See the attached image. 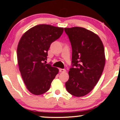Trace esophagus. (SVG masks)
Listing matches in <instances>:
<instances>
[{
    "label": "esophagus",
    "mask_w": 120,
    "mask_h": 120,
    "mask_svg": "<svg viewBox=\"0 0 120 120\" xmlns=\"http://www.w3.org/2000/svg\"><path fill=\"white\" fill-rule=\"evenodd\" d=\"M59 70H60V73H64V72L66 71V70L64 69H60Z\"/></svg>",
    "instance_id": "34e87169"
}]
</instances>
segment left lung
Returning a JSON list of instances; mask_svg holds the SVG:
<instances>
[{"instance_id": "8db88e82", "label": "left lung", "mask_w": 120, "mask_h": 120, "mask_svg": "<svg viewBox=\"0 0 120 120\" xmlns=\"http://www.w3.org/2000/svg\"><path fill=\"white\" fill-rule=\"evenodd\" d=\"M64 31L72 47L71 67L65 87L74 96H84L94 88L102 74L104 46L97 34L84 28H65Z\"/></svg>"}]
</instances>
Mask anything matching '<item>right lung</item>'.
<instances>
[{
	"instance_id": "right-lung-1",
	"label": "right lung",
	"mask_w": 120,
	"mask_h": 120,
	"mask_svg": "<svg viewBox=\"0 0 120 120\" xmlns=\"http://www.w3.org/2000/svg\"><path fill=\"white\" fill-rule=\"evenodd\" d=\"M63 30V28L39 24L27 30L19 40L17 50L19 70L32 94L46 92L58 73V68L44 62L47 60L51 44L60 38Z\"/></svg>"
}]
</instances>
